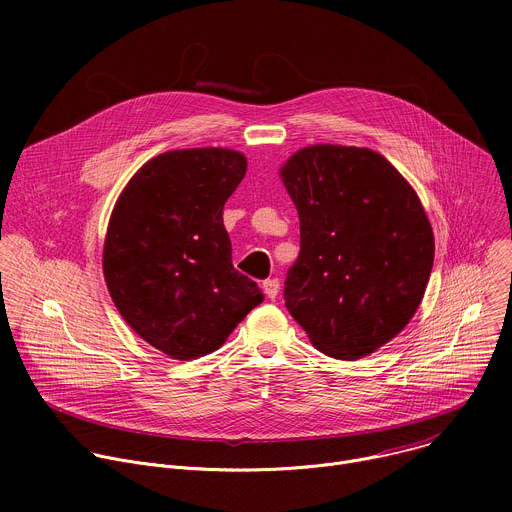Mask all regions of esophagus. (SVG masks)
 Masks as SVG:
<instances>
[{
    "label": "esophagus",
    "instance_id": "obj_1",
    "mask_svg": "<svg viewBox=\"0 0 512 512\" xmlns=\"http://www.w3.org/2000/svg\"><path fill=\"white\" fill-rule=\"evenodd\" d=\"M279 285H281V283H279V279H277V277L265 279V281H263V289H265V296L273 300V298H275V296L279 294Z\"/></svg>",
    "mask_w": 512,
    "mask_h": 512
}]
</instances>
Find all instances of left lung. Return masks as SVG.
<instances>
[{"instance_id": "left-lung-1", "label": "left lung", "mask_w": 512, "mask_h": 512, "mask_svg": "<svg viewBox=\"0 0 512 512\" xmlns=\"http://www.w3.org/2000/svg\"><path fill=\"white\" fill-rule=\"evenodd\" d=\"M300 216L283 300L312 344L356 360L413 318L433 267V233L407 180L377 152L310 145L281 168Z\"/></svg>"}]
</instances>
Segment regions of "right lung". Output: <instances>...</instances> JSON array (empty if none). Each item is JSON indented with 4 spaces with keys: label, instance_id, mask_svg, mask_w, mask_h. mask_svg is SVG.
<instances>
[{
    "label": "right lung",
    "instance_id": "1",
    "mask_svg": "<svg viewBox=\"0 0 512 512\" xmlns=\"http://www.w3.org/2000/svg\"><path fill=\"white\" fill-rule=\"evenodd\" d=\"M245 172V156L233 150L166 152L129 180L113 208L103 251L109 294L123 320L172 358L216 350L265 298L233 267L223 225Z\"/></svg>",
    "mask_w": 512,
    "mask_h": 512
}]
</instances>
